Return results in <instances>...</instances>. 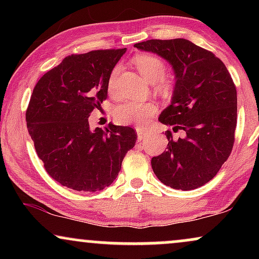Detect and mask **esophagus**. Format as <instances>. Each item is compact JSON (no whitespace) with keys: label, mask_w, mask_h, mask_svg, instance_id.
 <instances>
[{"label":"esophagus","mask_w":259,"mask_h":259,"mask_svg":"<svg viewBox=\"0 0 259 259\" xmlns=\"http://www.w3.org/2000/svg\"><path fill=\"white\" fill-rule=\"evenodd\" d=\"M137 133H138V140H143L144 138L148 134V131L146 128H141V127H138Z\"/></svg>","instance_id":"esophagus-1"}]
</instances>
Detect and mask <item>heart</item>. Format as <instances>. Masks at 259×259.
Wrapping results in <instances>:
<instances>
[{"mask_svg": "<svg viewBox=\"0 0 259 259\" xmlns=\"http://www.w3.org/2000/svg\"><path fill=\"white\" fill-rule=\"evenodd\" d=\"M134 65L145 79L155 82L165 74L166 66L162 60L153 54H140L134 58ZM120 73V67L116 66L112 70L108 79V90L114 93L116 87V79ZM159 80V79H158ZM169 82L161 79L157 83L159 91H167ZM158 111V106L152 101H127L119 105L114 109V118L122 125H143L146 123Z\"/></svg>", "mask_w": 259, "mask_h": 259, "instance_id": "b5f03b06", "label": "heart"}]
</instances>
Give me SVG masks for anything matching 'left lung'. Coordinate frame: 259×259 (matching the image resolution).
Here are the masks:
<instances>
[{
	"label": "left lung",
	"instance_id": "1",
	"mask_svg": "<svg viewBox=\"0 0 259 259\" xmlns=\"http://www.w3.org/2000/svg\"><path fill=\"white\" fill-rule=\"evenodd\" d=\"M161 56L176 75L171 105L159 121L184 137L166 132V151L151 160L166 186L190 191L203 186L228 160L235 143L237 91L229 70L213 53L185 38L148 40L134 45Z\"/></svg>",
	"mask_w": 259,
	"mask_h": 259
}]
</instances>
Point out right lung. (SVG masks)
Returning <instances> with one entry per match:
<instances>
[{
	"instance_id": "right-lung-1",
	"label": "right lung",
	"mask_w": 259,
	"mask_h": 259,
	"mask_svg": "<svg viewBox=\"0 0 259 259\" xmlns=\"http://www.w3.org/2000/svg\"><path fill=\"white\" fill-rule=\"evenodd\" d=\"M122 49L62 60L35 84L26 112L28 132L45 169L60 185L95 192L118 177L137 133L128 126L90 128L91 113L107 99L108 79Z\"/></svg>"
}]
</instances>
